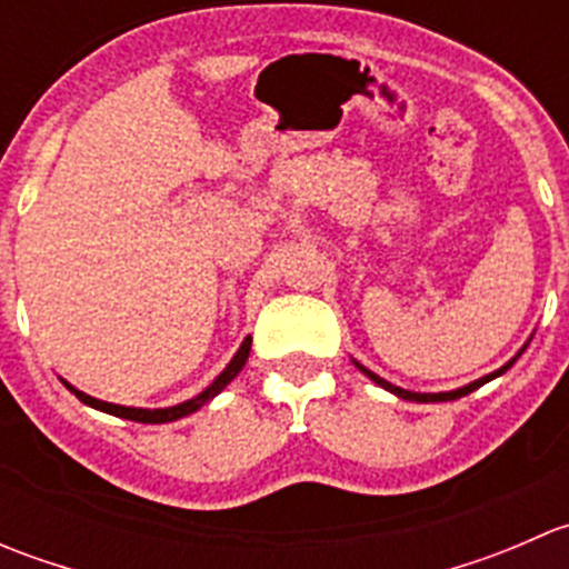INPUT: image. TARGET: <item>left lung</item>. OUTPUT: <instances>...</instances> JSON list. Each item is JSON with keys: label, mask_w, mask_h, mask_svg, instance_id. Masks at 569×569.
<instances>
[{"label": "left lung", "mask_w": 569, "mask_h": 569, "mask_svg": "<svg viewBox=\"0 0 569 569\" xmlns=\"http://www.w3.org/2000/svg\"><path fill=\"white\" fill-rule=\"evenodd\" d=\"M512 363H515V360H509V363L503 366V369L492 371V375H487V377H481V380L470 382V386L460 388V391H449V393H412V391H405V388H396V386H391V382L382 380V377H377L375 371L363 369V366H360V363H358V369L363 371L366 377H371V380H375L377 386H382V388H386V391H391V393L399 396V399H407V401H455V399H460V396H468L470 391H476V388H481V386H485V382H490V380H496V377H501L503 371H507L509 366H512Z\"/></svg>", "instance_id": "obj_1"}]
</instances>
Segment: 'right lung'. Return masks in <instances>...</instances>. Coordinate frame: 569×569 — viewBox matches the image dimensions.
I'll return each mask as SVG.
<instances>
[{"instance_id": "add662e5", "label": "right lung", "mask_w": 569, "mask_h": 569, "mask_svg": "<svg viewBox=\"0 0 569 569\" xmlns=\"http://www.w3.org/2000/svg\"><path fill=\"white\" fill-rule=\"evenodd\" d=\"M250 343H252V338L248 336V338H244V343H242V347H239V352L233 355V360H231V363L226 366V371H222V375L217 377V380L211 382V386L206 388L203 393H198V396H194V399L183 401V405H176V407H164V410H140V407H120V405H109V401L93 399V396H88V393L77 391V388H71V386H68V382H66V386L71 388L73 393H77V399H79V401H84V405L96 407V410H101V412H109V416L129 418V421H140V423H168V421H176V418H183V416H189V412L200 410V407H203L206 401H209V399H214V396L220 393L222 388H226L228 382H231L233 377L239 375V371H242L244 360H248V355H250Z\"/></svg>"}]
</instances>
